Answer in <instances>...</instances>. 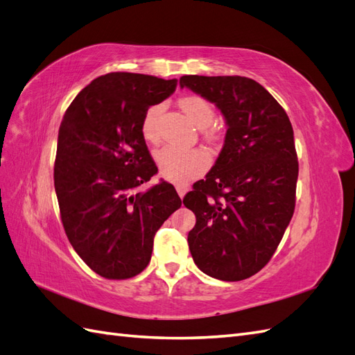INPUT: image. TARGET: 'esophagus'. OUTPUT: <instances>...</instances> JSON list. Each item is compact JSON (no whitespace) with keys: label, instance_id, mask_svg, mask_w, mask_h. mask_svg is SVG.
<instances>
[{"label":"esophagus","instance_id":"34e87169","mask_svg":"<svg viewBox=\"0 0 355 355\" xmlns=\"http://www.w3.org/2000/svg\"><path fill=\"white\" fill-rule=\"evenodd\" d=\"M176 191H178L179 197L184 198V196L187 194V191H188V187L187 185H176Z\"/></svg>","mask_w":355,"mask_h":355}]
</instances>
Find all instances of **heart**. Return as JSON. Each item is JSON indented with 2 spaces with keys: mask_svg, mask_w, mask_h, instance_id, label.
<instances>
[{
  "mask_svg": "<svg viewBox=\"0 0 355 355\" xmlns=\"http://www.w3.org/2000/svg\"><path fill=\"white\" fill-rule=\"evenodd\" d=\"M179 108L192 121V124L201 128L202 137L209 144H218L220 141V130L211 125L214 120L213 105L200 94H187L179 99ZM163 112V106L153 105L144 114L141 130L146 142H158V118ZM159 175L173 184H187L198 178L209 167L207 155L198 149H180L175 146H166L159 149L155 155Z\"/></svg>",
  "mask_w": 355,
  "mask_h": 355,
  "instance_id": "1",
  "label": "heart"
}]
</instances>
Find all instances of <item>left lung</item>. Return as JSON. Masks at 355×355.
<instances>
[{
	"label": "left lung",
	"mask_w": 355,
	"mask_h": 355,
	"mask_svg": "<svg viewBox=\"0 0 355 355\" xmlns=\"http://www.w3.org/2000/svg\"><path fill=\"white\" fill-rule=\"evenodd\" d=\"M227 120L225 145L206 179L184 198L196 265L222 282L245 280L270 262L293 216L299 173L293 127L283 106L252 78L184 75Z\"/></svg>",
	"instance_id": "obj_1"
}]
</instances>
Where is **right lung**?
<instances>
[{
	"instance_id": "add662e5",
	"label": "right lung",
	"mask_w": 355,
	"mask_h": 355,
	"mask_svg": "<svg viewBox=\"0 0 355 355\" xmlns=\"http://www.w3.org/2000/svg\"><path fill=\"white\" fill-rule=\"evenodd\" d=\"M178 80L110 72L72 101L59 127L55 189L67 237L90 270L108 280L141 274L154 235L182 204L167 182L132 191L157 171L141 124Z\"/></svg>"
}]
</instances>
